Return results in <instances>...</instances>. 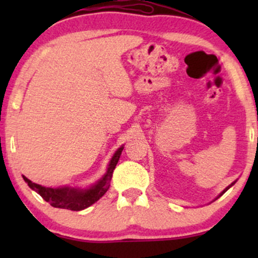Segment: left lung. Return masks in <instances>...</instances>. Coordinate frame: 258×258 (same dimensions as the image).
I'll use <instances>...</instances> for the list:
<instances>
[{"label": "left lung", "instance_id": "obj_1", "mask_svg": "<svg viewBox=\"0 0 258 258\" xmlns=\"http://www.w3.org/2000/svg\"><path fill=\"white\" fill-rule=\"evenodd\" d=\"M234 184H235V182H233V183H232V184H230V185H228V186H227V188H226V189H224V190H223V191H222V193L220 194V197H221V195H223L224 193H226V191L228 190V189H229V188H230V186H232V185H234ZM220 197H218V198H220ZM216 199H217V198H216Z\"/></svg>", "mask_w": 258, "mask_h": 258}]
</instances>
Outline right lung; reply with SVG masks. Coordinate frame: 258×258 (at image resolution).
Masks as SVG:
<instances>
[{
    "label": "right lung",
    "mask_w": 258,
    "mask_h": 258,
    "mask_svg": "<svg viewBox=\"0 0 258 258\" xmlns=\"http://www.w3.org/2000/svg\"><path fill=\"white\" fill-rule=\"evenodd\" d=\"M123 147H120L112 156L110 162H109L108 170L104 176L100 178L96 184H93L87 189H80V188H70V186H63V188H46L36 183H32L30 179L23 176V178L28 185L30 186L32 190L36 191L49 203L53 207H58V209H67L72 210V211H81V210L87 209L91 205H93L96 201H98L100 198L106 193V190L110 186V180L114 172L115 166H116L117 161H119L121 153H122Z\"/></svg>",
    "instance_id": "right-lung-1"
}]
</instances>
